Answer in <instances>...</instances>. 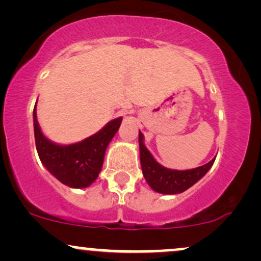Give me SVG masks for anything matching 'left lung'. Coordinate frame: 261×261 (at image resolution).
<instances>
[{
	"mask_svg": "<svg viewBox=\"0 0 261 261\" xmlns=\"http://www.w3.org/2000/svg\"><path fill=\"white\" fill-rule=\"evenodd\" d=\"M139 145H140V161L142 168L143 176L148 185L154 191L167 195L180 194L193 187L196 181H199L212 167L216 158L210 161L208 163L197 167L195 169L189 170H174L168 169L161 166L154 160L151 152L146 148L143 143V135L139 133Z\"/></svg>",
	"mask_w": 261,
	"mask_h": 261,
	"instance_id": "8db88e82",
	"label": "left lung"
}]
</instances>
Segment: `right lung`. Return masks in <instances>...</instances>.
I'll return each mask as SVG.
<instances>
[{
  "label": "right lung",
  "instance_id": "right-lung-1",
  "mask_svg": "<svg viewBox=\"0 0 261 261\" xmlns=\"http://www.w3.org/2000/svg\"><path fill=\"white\" fill-rule=\"evenodd\" d=\"M35 146L45 168L58 180L70 188H87L99 175L106 149L118 133L122 118L114 119L83 141L72 145H56L44 136L37 119V107L33 112Z\"/></svg>",
  "mask_w": 261,
  "mask_h": 261
}]
</instances>
